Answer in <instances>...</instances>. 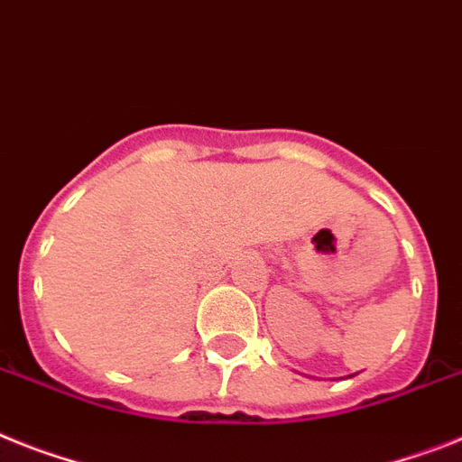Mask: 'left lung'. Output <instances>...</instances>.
I'll use <instances>...</instances> for the list:
<instances>
[{
	"label": "left lung",
	"mask_w": 462,
	"mask_h": 462,
	"mask_svg": "<svg viewBox=\"0 0 462 462\" xmlns=\"http://www.w3.org/2000/svg\"><path fill=\"white\" fill-rule=\"evenodd\" d=\"M347 378H352V375H347Z\"/></svg>",
	"instance_id": "1"
}]
</instances>
